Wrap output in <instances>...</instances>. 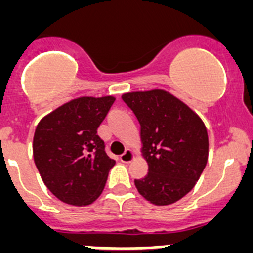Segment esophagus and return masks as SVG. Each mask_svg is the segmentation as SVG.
<instances>
[{"label":"esophagus","instance_id":"obj_1","mask_svg":"<svg viewBox=\"0 0 253 253\" xmlns=\"http://www.w3.org/2000/svg\"><path fill=\"white\" fill-rule=\"evenodd\" d=\"M134 157H135V154H134V152L131 151V149H126V151L124 152V153L122 154V156H120V161H122V162H124V163H129V162H131V161L134 160Z\"/></svg>","mask_w":253,"mask_h":253}]
</instances>
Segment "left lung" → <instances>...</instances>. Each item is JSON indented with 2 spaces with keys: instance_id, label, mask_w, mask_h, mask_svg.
Returning a JSON list of instances; mask_svg holds the SVG:
<instances>
[{
  "instance_id": "8db88e82",
  "label": "left lung",
  "mask_w": 253,
  "mask_h": 253,
  "mask_svg": "<svg viewBox=\"0 0 253 253\" xmlns=\"http://www.w3.org/2000/svg\"><path fill=\"white\" fill-rule=\"evenodd\" d=\"M140 124L142 156L148 175L134 184L154 205H169L195 186L209 154L202 118L169 91L154 88L123 93Z\"/></svg>"
}]
</instances>
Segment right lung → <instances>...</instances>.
I'll return each mask as SVG.
<instances>
[{
  "label": "right lung",
  "instance_id": "1",
  "mask_svg": "<svg viewBox=\"0 0 253 253\" xmlns=\"http://www.w3.org/2000/svg\"><path fill=\"white\" fill-rule=\"evenodd\" d=\"M114 96H81L45 115L37 125L33 156L42 180L60 202L90 205L101 195L115 161L105 152L97 128Z\"/></svg>",
  "mask_w": 253,
  "mask_h": 253
}]
</instances>
